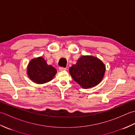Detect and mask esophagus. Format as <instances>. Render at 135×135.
I'll return each instance as SVG.
<instances>
[{"instance_id":"esophagus-1","label":"esophagus","mask_w":135,"mask_h":135,"mask_svg":"<svg viewBox=\"0 0 135 135\" xmlns=\"http://www.w3.org/2000/svg\"><path fill=\"white\" fill-rule=\"evenodd\" d=\"M59 70H60V71H64V70H66V68H65V67H60L59 68Z\"/></svg>"}]
</instances>
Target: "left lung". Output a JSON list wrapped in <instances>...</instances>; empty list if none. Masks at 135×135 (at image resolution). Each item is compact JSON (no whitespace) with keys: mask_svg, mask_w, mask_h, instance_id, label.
<instances>
[{"mask_svg":"<svg viewBox=\"0 0 135 135\" xmlns=\"http://www.w3.org/2000/svg\"><path fill=\"white\" fill-rule=\"evenodd\" d=\"M105 70L102 61L96 57L88 56L80 57L76 64L69 68L73 79L85 89L99 84L104 76Z\"/></svg>","mask_w":135,"mask_h":135,"instance_id":"obj_1","label":"left lung"}]
</instances>
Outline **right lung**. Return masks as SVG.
Wrapping results in <instances>:
<instances>
[{
    "label": "right lung",
    "mask_w": 135,
    "mask_h": 135,
    "mask_svg": "<svg viewBox=\"0 0 135 135\" xmlns=\"http://www.w3.org/2000/svg\"><path fill=\"white\" fill-rule=\"evenodd\" d=\"M56 73V68L47 65L42 57L32 60L28 66V75L36 84H42L50 81Z\"/></svg>",
    "instance_id": "1"
}]
</instances>
